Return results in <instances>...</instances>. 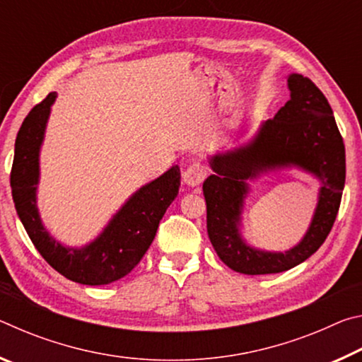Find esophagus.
I'll return each mask as SVG.
<instances>
[{"label": "esophagus", "instance_id": "1", "mask_svg": "<svg viewBox=\"0 0 362 362\" xmlns=\"http://www.w3.org/2000/svg\"><path fill=\"white\" fill-rule=\"evenodd\" d=\"M204 177H206V169L201 166L199 163H193L192 166L183 173V182H185L187 187L196 188L203 183Z\"/></svg>", "mask_w": 362, "mask_h": 362}]
</instances>
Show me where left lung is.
Instances as JSON below:
<instances>
[{
	"label": "left lung",
	"mask_w": 362,
	"mask_h": 362,
	"mask_svg": "<svg viewBox=\"0 0 362 362\" xmlns=\"http://www.w3.org/2000/svg\"><path fill=\"white\" fill-rule=\"evenodd\" d=\"M287 89L291 99L246 142L207 156L214 173L203 183L207 235L218 259L243 274L281 273L313 255L332 228L345 187V145L327 99L297 73L287 76ZM292 168L320 183L309 228L283 253L255 248L243 238L242 223L250 183Z\"/></svg>",
	"instance_id": "left-lung-1"
}]
</instances>
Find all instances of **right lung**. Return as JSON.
<instances>
[{
    "mask_svg": "<svg viewBox=\"0 0 362 362\" xmlns=\"http://www.w3.org/2000/svg\"><path fill=\"white\" fill-rule=\"evenodd\" d=\"M56 93L38 103L22 122L16 139L11 187L17 216L30 240L49 265L86 286H103L132 272L155 240L159 220L177 198L180 168L174 164L155 180L137 188L116 211L94 240L65 246L51 235L40 216V155Z\"/></svg>",
    "mask_w": 362,
    "mask_h": 362,
    "instance_id": "1",
    "label": "right lung"
}]
</instances>
